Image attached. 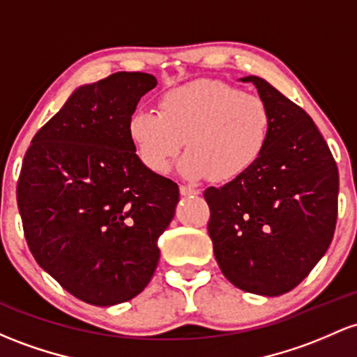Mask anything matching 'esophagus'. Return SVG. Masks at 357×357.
I'll return each mask as SVG.
<instances>
[{
	"label": "esophagus",
	"instance_id": "34e87169",
	"mask_svg": "<svg viewBox=\"0 0 357 357\" xmlns=\"http://www.w3.org/2000/svg\"><path fill=\"white\" fill-rule=\"evenodd\" d=\"M179 191H181L183 197H193V195H198L199 193L197 188H191V186H186V185L179 186Z\"/></svg>",
	"mask_w": 357,
	"mask_h": 357
}]
</instances>
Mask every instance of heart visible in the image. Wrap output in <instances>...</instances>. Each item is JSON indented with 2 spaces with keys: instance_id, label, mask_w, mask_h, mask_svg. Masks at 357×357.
<instances>
[{
  "instance_id": "b5f03b06",
  "label": "heart",
  "mask_w": 357,
  "mask_h": 357,
  "mask_svg": "<svg viewBox=\"0 0 357 357\" xmlns=\"http://www.w3.org/2000/svg\"><path fill=\"white\" fill-rule=\"evenodd\" d=\"M271 109L259 95L217 79L195 81L160 98L159 112L137 109L127 132L137 158L155 174L179 162L186 179L232 181L261 158L271 134Z\"/></svg>"
}]
</instances>
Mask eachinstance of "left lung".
<instances>
[{
	"label": "left lung",
	"mask_w": 357,
	"mask_h": 357,
	"mask_svg": "<svg viewBox=\"0 0 357 357\" xmlns=\"http://www.w3.org/2000/svg\"><path fill=\"white\" fill-rule=\"evenodd\" d=\"M271 109L261 158L220 188H206L208 234L223 276L248 293L278 296L322 259L337 222L339 171L308 113L268 81L244 77Z\"/></svg>",
	"instance_id": "1"
}]
</instances>
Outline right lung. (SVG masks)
<instances>
[{"label": "right lung", "instance_id": "right-lung-1", "mask_svg": "<svg viewBox=\"0 0 357 357\" xmlns=\"http://www.w3.org/2000/svg\"><path fill=\"white\" fill-rule=\"evenodd\" d=\"M155 84L152 74L115 73L81 86L23 158L17 202L30 252L96 307L147 287L179 202L178 185L149 171L128 139V119Z\"/></svg>", "mask_w": 357, "mask_h": 357}]
</instances>
